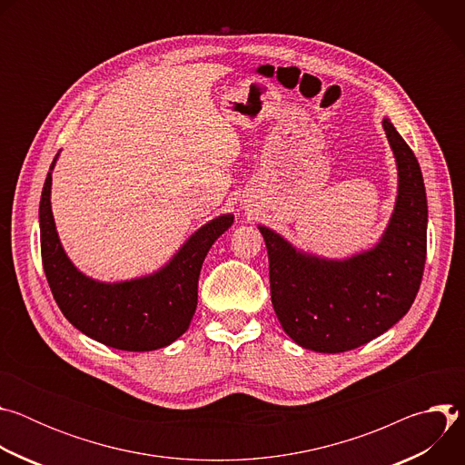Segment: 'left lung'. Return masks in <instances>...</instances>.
<instances>
[{"label":"left lung","mask_w":465,"mask_h":465,"mask_svg":"<svg viewBox=\"0 0 465 465\" xmlns=\"http://www.w3.org/2000/svg\"><path fill=\"white\" fill-rule=\"evenodd\" d=\"M397 165V196L379 242L346 259H327L257 226L269 252L271 298L285 333L318 353L355 350L388 331L411 309L427 257V194L420 163L382 119Z\"/></svg>","instance_id":"8db88e82"}]
</instances>
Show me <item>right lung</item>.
Instances as JSON below:
<instances>
[{
	"label": "right lung",
	"mask_w": 465,
	"mask_h": 465,
	"mask_svg": "<svg viewBox=\"0 0 465 465\" xmlns=\"http://www.w3.org/2000/svg\"><path fill=\"white\" fill-rule=\"evenodd\" d=\"M40 198V248L44 272L62 314L86 337L123 351H153L180 339L196 311L198 276L212 244L233 224L215 217L198 228L163 267L149 276L104 283L83 274L65 255L53 212L51 171Z\"/></svg>",
	"instance_id": "add662e5"
}]
</instances>
